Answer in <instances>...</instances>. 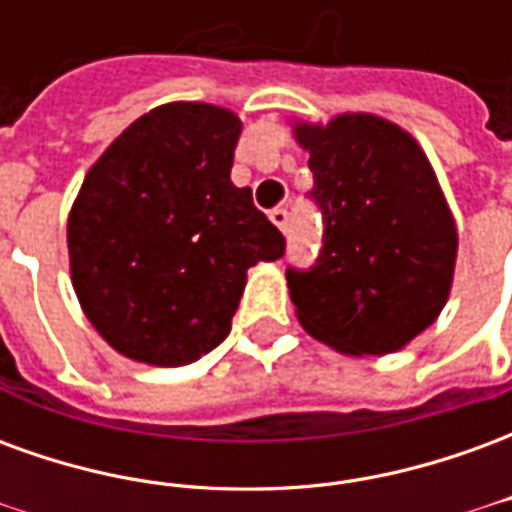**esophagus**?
Returning a JSON list of instances; mask_svg holds the SVG:
<instances>
[{"mask_svg":"<svg viewBox=\"0 0 512 512\" xmlns=\"http://www.w3.org/2000/svg\"><path fill=\"white\" fill-rule=\"evenodd\" d=\"M268 219H271V222L277 224L279 230H282V233H288V224H290V213L285 211V208H274V211L268 213Z\"/></svg>","mask_w":512,"mask_h":512,"instance_id":"esophagus-1","label":"esophagus"}]
</instances>
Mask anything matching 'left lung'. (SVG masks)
Listing matches in <instances>:
<instances>
[{
    "label": "left lung",
    "instance_id": "left-lung-1",
    "mask_svg": "<svg viewBox=\"0 0 512 512\" xmlns=\"http://www.w3.org/2000/svg\"><path fill=\"white\" fill-rule=\"evenodd\" d=\"M293 136L323 211L318 263L288 271L296 318L345 356L395 354L450 299L458 230L439 178L417 139L378 115L296 120Z\"/></svg>",
    "mask_w": 512,
    "mask_h": 512
}]
</instances>
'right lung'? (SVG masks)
<instances>
[{"instance_id": "right-lung-1", "label": "right lung", "mask_w": 512, "mask_h": 512, "mask_svg": "<svg viewBox=\"0 0 512 512\" xmlns=\"http://www.w3.org/2000/svg\"><path fill=\"white\" fill-rule=\"evenodd\" d=\"M241 120L224 106L150 109L84 175L68 216L76 299L134 362L180 367L230 334L246 271L285 238L230 180Z\"/></svg>"}]
</instances>
